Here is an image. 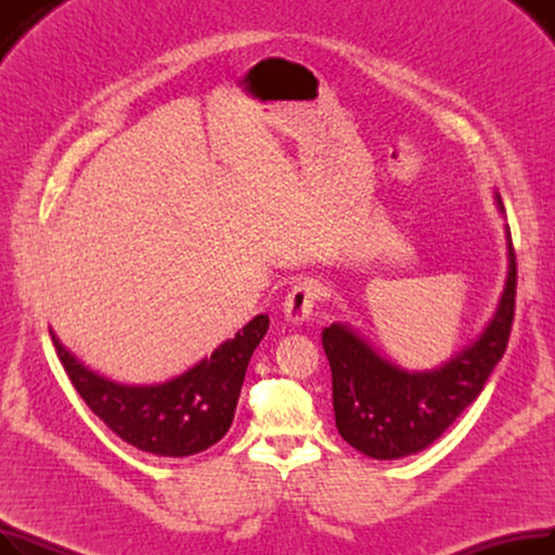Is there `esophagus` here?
<instances>
[{
	"label": "esophagus",
	"mask_w": 555,
	"mask_h": 555,
	"mask_svg": "<svg viewBox=\"0 0 555 555\" xmlns=\"http://www.w3.org/2000/svg\"><path fill=\"white\" fill-rule=\"evenodd\" d=\"M322 297V289L314 281H299L293 289H289L283 301V314L287 324H304L312 314L314 304Z\"/></svg>",
	"instance_id": "1"
}]
</instances>
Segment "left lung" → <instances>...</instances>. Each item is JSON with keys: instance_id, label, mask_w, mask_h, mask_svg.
Wrapping results in <instances>:
<instances>
[{"instance_id": "obj_1", "label": "left lung", "mask_w": 555, "mask_h": 555, "mask_svg": "<svg viewBox=\"0 0 555 555\" xmlns=\"http://www.w3.org/2000/svg\"><path fill=\"white\" fill-rule=\"evenodd\" d=\"M494 202L504 214L500 193ZM508 274L498 310L483 333L443 364L406 371L383 358L348 324L335 322L322 333L333 373V410L341 439L358 452L391 461L431 446L481 393L508 346L517 266L506 224Z\"/></svg>"}]
</instances>
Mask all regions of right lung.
<instances>
[{
  "mask_svg": "<svg viewBox=\"0 0 555 555\" xmlns=\"http://www.w3.org/2000/svg\"><path fill=\"white\" fill-rule=\"evenodd\" d=\"M268 328L270 317L256 314L211 358L153 385L112 380L78 360L53 328L49 335L80 398L119 439L141 452L182 459L209 450L229 431L247 364Z\"/></svg>",
  "mask_w": 555,
  "mask_h": 555,
  "instance_id": "add662e5",
  "label": "right lung"
}]
</instances>
